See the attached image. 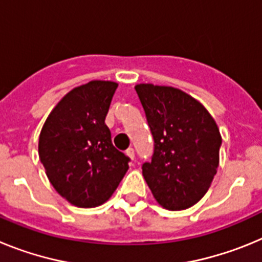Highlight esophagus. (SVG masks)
I'll return each mask as SVG.
<instances>
[{
    "label": "esophagus",
    "mask_w": 262,
    "mask_h": 262,
    "mask_svg": "<svg viewBox=\"0 0 262 262\" xmlns=\"http://www.w3.org/2000/svg\"><path fill=\"white\" fill-rule=\"evenodd\" d=\"M126 155H127V156H128L131 160L135 159V151H134L133 148H128V149H127V151H126Z\"/></svg>",
    "instance_id": "1"
}]
</instances>
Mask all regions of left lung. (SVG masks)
Instances as JSON below:
<instances>
[{"label": "left lung", "mask_w": 262, "mask_h": 262, "mask_svg": "<svg viewBox=\"0 0 262 262\" xmlns=\"http://www.w3.org/2000/svg\"><path fill=\"white\" fill-rule=\"evenodd\" d=\"M154 136L151 163L143 176L160 205L172 211L195 205L219 166L222 136L196 99L172 86H135Z\"/></svg>", "instance_id": "left-lung-1"}]
</instances>
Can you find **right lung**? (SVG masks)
Returning a JSON list of instances; mask_svg holds the SVG:
<instances>
[{
	"label": "right lung",
	"mask_w": 262,
	"mask_h": 262,
	"mask_svg": "<svg viewBox=\"0 0 262 262\" xmlns=\"http://www.w3.org/2000/svg\"><path fill=\"white\" fill-rule=\"evenodd\" d=\"M118 84L90 81L71 90L48 115L39 157L55 190L77 207H96L113 195L129 157L111 143L105 118Z\"/></svg>",
	"instance_id": "1"
}]
</instances>
